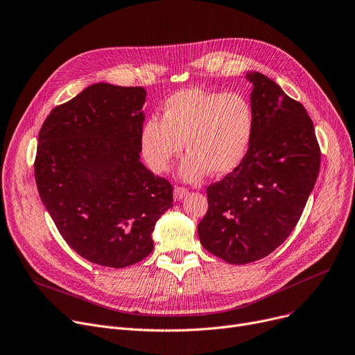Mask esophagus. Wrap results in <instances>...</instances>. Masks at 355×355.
Instances as JSON below:
<instances>
[{
	"label": "esophagus",
	"instance_id": "esophagus-1",
	"mask_svg": "<svg viewBox=\"0 0 355 355\" xmlns=\"http://www.w3.org/2000/svg\"><path fill=\"white\" fill-rule=\"evenodd\" d=\"M187 194H189L187 189H184V187H175L174 189V200H177V201L182 200L184 197H187Z\"/></svg>",
	"mask_w": 355,
	"mask_h": 355
}]
</instances>
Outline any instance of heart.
I'll return each mask as SVG.
<instances>
[{"label": "heart", "mask_w": 355, "mask_h": 355, "mask_svg": "<svg viewBox=\"0 0 355 355\" xmlns=\"http://www.w3.org/2000/svg\"><path fill=\"white\" fill-rule=\"evenodd\" d=\"M254 132V109L240 92L184 89L168 98L162 121L153 116L141 128V153L155 173H165L185 146L180 165L185 181H197L209 170L232 173L248 154Z\"/></svg>", "instance_id": "b5f03b06"}]
</instances>
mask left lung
Here are the masks:
<instances>
[{
	"label": "left lung",
	"instance_id": "left-lung-1",
	"mask_svg": "<svg viewBox=\"0 0 355 355\" xmlns=\"http://www.w3.org/2000/svg\"><path fill=\"white\" fill-rule=\"evenodd\" d=\"M246 78L253 83L252 142L236 170L207 187L209 210L197 229L202 248L232 265L263 259L284 243L321 164L306 109L265 74Z\"/></svg>",
	"mask_w": 355,
	"mask_h": 355
}]
</instances>
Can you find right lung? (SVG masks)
<instances>
[{"mask_svg":"<svg viewBox=\"0 0 355 355\" xmlns=\"http://www.w3.org/2000/svg\"><path fill=\"white\" fill-rule=\"evenodd\" d=\"M141 86L95 83L46 118L34 161L40 198L66 243L92 263L126 268L154 249L173 185L139 161Z\"/></svg>","mask_w":355,"mask_h":355,"instance_id":"right-lung-1","label":"right lung"}]
</instances>
